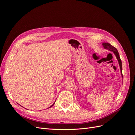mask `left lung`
<instances>
[{
    "label": "left lung",
    "instance_id": "1",
    "mask_svg": "<svg viewBox=\"0 0 135 135\" xmlns=\"http://www.w3.org/2000/svg\"><path fill=\"white\" fill-rule=\"evenodd\" d=\"M103 46L104 47V48L105 49H107V50H108V51H112L113 52L114 55H115V56H116V58L118 60V63H119V66H120V73H121V75L122 76V78H123V75H122V61L120 59V57H119V53H118V51L117 49L113 47L112 45L110 44V43H107V42H103Z\"/></svg>",
    "mask_w": 135,
    "mask_h": 135
}]
</instances>
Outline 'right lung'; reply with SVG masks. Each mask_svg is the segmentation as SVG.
<instances>
[{
	"label": "right lung",
	"instance_id": "obj_1",
	"mask_svg": "<svg viewBox=\"0 0 135 135\" xmlns=\"http://www.w3.org/2000/svg\"><path fill=\"white\" fill-rule=\"evenodd\" d=\"M55 103H54V104H53V105H51V107H50V108H51V107H52V106H53V105H54V104H55Z\"/></svg>",
	"mask_w": 135,
	"mask_h": 135
}]
</instances>
